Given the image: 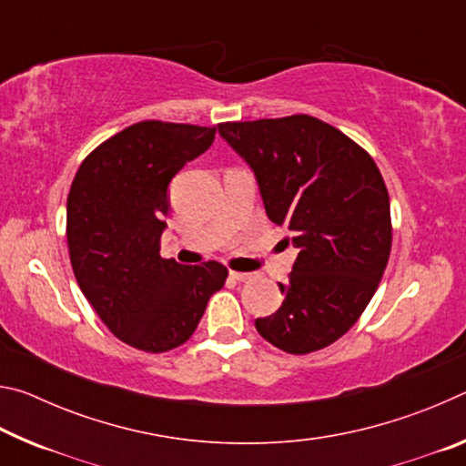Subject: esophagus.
Masks as SVG:
<instances>
[{"label":"esophagus","instance_id":"esophagus-1","mask_svg":"<svg viewBox=\"0 0 466 466\" xmlns=\"http://www.w3.org/2000/svg\"><path fill=\"white\" fill-rule=\"evenodd\" d=\"M230 278L236 281H248L252 275L250 273H238V271H230Z\"/></svg>","mask_w":466,"mask_h":466}]
</instances>
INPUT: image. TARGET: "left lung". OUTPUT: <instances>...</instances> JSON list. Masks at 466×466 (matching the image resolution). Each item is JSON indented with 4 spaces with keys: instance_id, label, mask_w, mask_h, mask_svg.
I'll return each instance as SVG.
<instances>
[{
    "instance_id": "1",
    "label": "left lung",
    "mask_w": 466,
    "mask_h": 466,
    "mask_svg": "<svg viewBox=\"0 0 466 466\" xmlns=\"http://www.w3.org/2000/svg\"><path fill=\"white\" fill-rule=\"evenodd\" d=\"M219 136L255 172L267 218L288 228L298 257L283 304L257 319L288 353L335 343L366 310L390 255V201L372 157L310 115L222 123ZM289 242V238H286Z\"/></svg>"
}]
</instances>
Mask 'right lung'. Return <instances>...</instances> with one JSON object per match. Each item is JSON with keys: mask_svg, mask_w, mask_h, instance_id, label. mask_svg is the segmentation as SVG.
<instances>
[{"mask_svg": "<svg viewBox=\"0 0 466 466\" xmlns=\"http://www.w3.org/2000/svg\"><path fill=\"white\" fill-rule=\"evenodd\" d=\"M216 139V127L141 121L82 162L67 197V247L82 294L100 320L136 350L162 353L195 333L222 289V263L160 257L168 185Z\"/></svg>", "mask_w": 466, "mask_h": 466, "instance_id": "right-lung-1", "label": "right lung"}]
</instances>
